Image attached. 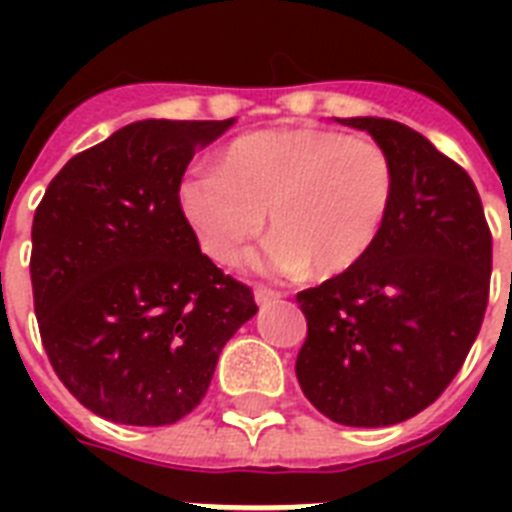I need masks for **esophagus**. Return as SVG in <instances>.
<instances>
[{"label": "esophagus", "instance_id": "1", "mask_svg": "<svg viewBox=\"0 0 512 512\" xmlns=\"http://www.w3.org/2000/svg\"><path fill=\"white\" fill-rule=\"evenodd\" d=\"M279 292H273V289H268V287H257L255 289V303L257 305H271V303H276V300H279Z\"/></svg>", "mask_w": 512, "mask_h": 512}]
</instances>
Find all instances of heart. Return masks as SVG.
<instances>
[{"label":"heart","instance_id":"obj_1","mask_svg":"<svg viewBox=\"0 0 512 512\" xmlns=\"http://www.w3.org/2000/svg\"><path fill=\"white\" fill-rule=\"evenodd\" d=\"M396 196V167L380 143L327 127H276L231 140L217 172L185 177L177 201L204 255L236 265L263 233V268L329 279L380 239Z\"/></svg>","mask_w":512,"mask_h":512}]
</instances>
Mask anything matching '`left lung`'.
Wrapping results in <instances>:
<instances>
[{
  "mask_svg": "<svg viewBox=\"0 0 512 512\" xmlns=\"http://www.w3.org/2000/svg\"><path fill=\"white\" fill-rule=\"evenodd\" d=\"M393 159L396 196L372 252L297 295L308 337L297 380L324 417L396 425L457 377L484 324L492 231L476 185L425 135L393 119H340Z\"/></svg>",
  "mask_w": 512,
  "mask_h": 512,
  "instance_id": "1",
  "label": "left lung"
}]
</instances>
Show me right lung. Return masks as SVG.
<instances>
[{
	"mask_svg": "<svg viewBox=\"0 0 512 512\" xmlns=\"http://www.w3.org/2000/svg\"><path fill=\"white\" fill-rule=\"evenodd\" d=\"M223 122L146 119L76 154L31 225L39 335L68 393L119 425H172L207 393L217 356L257 313L247 284L199 249L177 201Z\"/></svg>",
	"mask_w": 512,
	"mask_h": 512,
	"instance_id": "add662e5",
	"label": "right lung"
}]
</instances>
